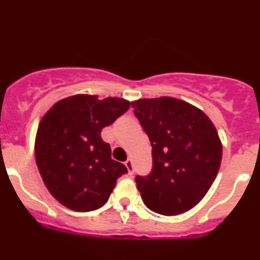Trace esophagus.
<instances>
[{"label":"esophagus","mask_w":260,"mask_h":260,"mask_svg":"<svg viewBox=\"0 0 260 260\" xmlns=\"http://www.w3.org/2000/svg\"><path fill=\"white\" fill-rule=\"evenodd\" d=\"M125 165H126V168H127L128 173L133 174V172H134V165H133L132 158H127V160L125 161Z\"/></svg>","instance_id":"esophagus-1"}]
</instances>
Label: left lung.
Here are the masks:
<instances>
[{"label":"left lung","mask_w":260,"mask_h":260,"mask_svg":"<svg viewBox=\"0 0 260 260\" xmlns=\"http://www.w3.org/2000/svg\"><path fill=\"white\" fill-rule=\"evenodd\" d=\"M152 146V171L137 176L144 204L160 215L191 210L207 194L219 172L222 146L203 110L162 96L132 103Z\"/></svg>","instance_id":"1"}]
</instances>
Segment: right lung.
I'll use <instances>...</instances> for the list:
<instances>
[{"mask_svg": "<svg viewBox=\"0 0 260 260\" xmlns=\"http://www.w3.org/2000/svg\"><path fill=\"white\" fill-rule=\"evenodd\" d=\"M130 108L125 99L74 95L53 105L39 123L35 157L50 194L69 210L88 212L107 203L127 168L116 161L102 130Z\"/></svg>", "mask_w": 260, "mask_h": 260, "instance_id": "right-lung-1", "label": "right lung"}]
</instances>
